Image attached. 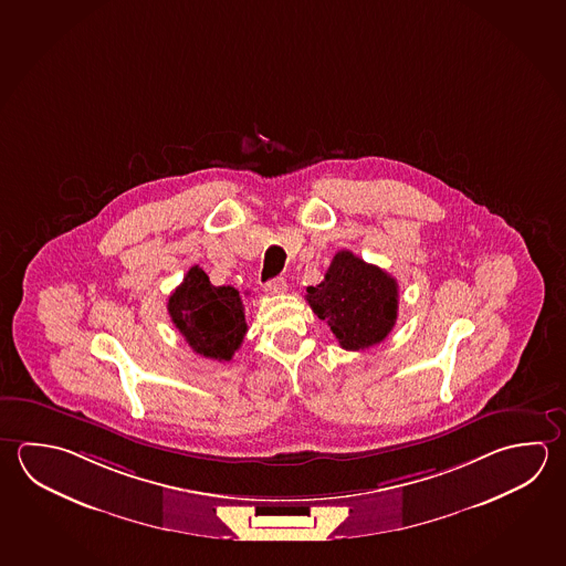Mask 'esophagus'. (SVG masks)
I'll return each instance as SVG.
<instances>
[{
  "instance_id": "34e87169",
  "label": "esophagus",
  "mask_w": 566,
  "mask_h": 566,
  "mask_svg": "<svg viewBox=\"0 0 566 566\" xmlns=\"http://www.w3.org/2000/svg\"><path fill=\"white\" fill-rule=\"evenodd\" d=\"M265 291L269 295H283L287 291V281L283 277L271 279L265 283Z\"/></svg>"
}]
</instances>
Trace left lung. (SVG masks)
I'll return each mask as SVG.
<instances>
[{
	"label": "left lung",
	"instance_id": "obj_1",
	"mask_svg": "<svg viewBox=\"0 0 566 566\" xmlns=\"http://www.w3.org/2000/svg\"><path fill=\"white\" fill-rule=\"evenodd\" d=\"M305 298L343 349H369L397 323V279L345 249L335 253L319 285L307 287Z\"/></svg>",
	"mask_w": 566,
	"mask_h": 566
}]
</instances>
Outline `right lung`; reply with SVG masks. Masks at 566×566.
<instances>
[{
	"mask_svg": "<svg viewBox=\"0 0 566 566\" xmlns=\"http://www.w3.org/2000/svg\"><path fill=\"white\" fill-rule=\"evenodd\" d=\"M169 317L189 347L207 359L231 360L247 333L245 307L231 285L216 287L193 265L167 303Z\"/></svg>",
	"mask_w": 566,
	"mask_h": 566,
	"instance_id": "1",
	"label": "right lung"
}]
</instances>
